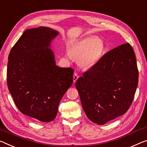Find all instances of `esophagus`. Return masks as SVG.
Segmentation results:
<instances>
[{
    "label": "esophagus",
    "mask_w": 147,
    "mask_h": 147,
    "mask_svg": "<svg viewBox=\"0 0 147 147\" xmlns=\"http://www.w3.org/2000/svg\"><path fill=\"white\" fill-rule=\"evenodd\" d=\"M78 78V73H74V75H73V82H74V83L75 82L76 80H77Z\"/></svg>",
    "instance_id": "esophagus-1"
}]
</instances>
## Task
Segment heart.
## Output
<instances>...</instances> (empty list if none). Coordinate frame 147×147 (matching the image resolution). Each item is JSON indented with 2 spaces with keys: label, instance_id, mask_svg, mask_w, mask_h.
Returning a JSON list of instances; mask_svg holds the SVG:
<instances>
[{
  "label": "heart",
  "instance_id": "1",
  "mask_svg": "<svg viewBox=\"0 0 147 147\" xmlns=\"http://www.w3.org/2000/svg\"><path fill=\"white\" fill-rule=\"evenodd\" d=\"M69 51L70 56L80 66L90 68L101 58L104 51V44L96 37H86L74 43Z\"/></svg>",
  "mask_w": 147,
  "mask_h": 147
}]
</instances>
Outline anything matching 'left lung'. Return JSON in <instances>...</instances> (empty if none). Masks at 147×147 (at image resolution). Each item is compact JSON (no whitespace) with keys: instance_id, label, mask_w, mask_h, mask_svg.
Returning <instances> with one entry per match:
<instances>
[{"instance_id":"obj_1","label":"left lung","mask_w":147,"mask_h":147,"mask_svg":"<svg viewBox=\"0 0 147 147\" xmlns=\"http://www.w3.org/2000/svg\"><path fill=\"white\" fill-rule=\"evenodd\" d=\"M138 79L136 55L129 43L106 53L76 82L88 119L103 125L126 113L134 100Z\"/></svg>"}]
</instances>
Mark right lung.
<instances>
[{
    "label": "right lung",
    "mask_w": 147,
    "mask_h": 147,
    "mask_svg": "<svg viewBox=\"0 0 147 147\" xmlns=\"http://www.w3.org/2000/svg\"><path fill=\"white\" fill-rule=\"evenodd\" d=\"M58 34L46 27L27 29L8 55L7 84L16 107L44 122L55 119L59 102L73 82L74 70L57 67L48 48Z\"/></svg>",
    "instance_id": "right-lung-1"
}]
</instances>
